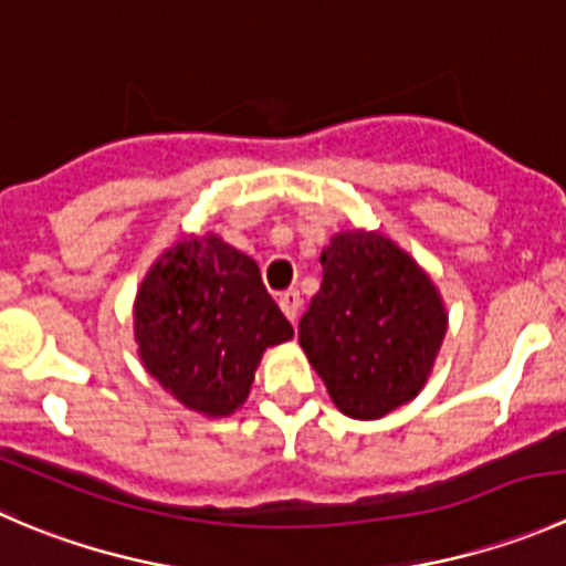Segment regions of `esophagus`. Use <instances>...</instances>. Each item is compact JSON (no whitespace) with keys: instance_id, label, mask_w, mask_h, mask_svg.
Segmentation results:
<instances>
[{"instance_id":"obj_1","label":"esophagus","mask_w":566,"mask_h":566,"mask_svg":"<svg viewBox=\"0 0 566 566\" xmlns=\"http://www.w3.org/2000/svg\"><path fill=\"white\" fill-rule=\"evenodd\" d=\"M301 304H304V298H301L298 290H287V293L279 295V306H282V312H284V315H287L290 323L298 321Z\"/></svg>"}]
</instances>
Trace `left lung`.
<instances>
[{
  "label": "left lung",
  "mask_w": 566,
  "mask_h": 566,
  "mask_svg": "<svg viewBox=\"0 0 566 566\" xmlns=\"http://www.w3.org/2000/svg\"><path fill=\"white\" fill-rule=\"evenodd\" d=\"M323 284L301 348L343 415L376 420L420 392L448 315L431 279L378 232H345L321 254Z\"/></svg>",
  "instance_id": "8db88e82"
}]
</instances>
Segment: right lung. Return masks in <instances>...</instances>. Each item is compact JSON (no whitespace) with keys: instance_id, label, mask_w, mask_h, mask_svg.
Wrapping results in <instances>:
<instances>
[{"instance_id":"right-lung-1","label":"right lung","mask_w":566,"mask_h":566,"mask_svg":"<svg viewBox=\"0 0 566 566\" xmlns=\"http://www.w3.org/2000/svg\"><path fill=\"white\" fill-rule=\"evenodd\" d=\"M290 337L256 262L216 234L168 249L137 290L135 339L146 370L201 415H232L262 350Z\"/></svg>"}]
</instances>
